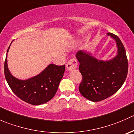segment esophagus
<instances>
[{"instance_id": "1", "label": "esophagus", "mask_w": 134, "mask_h": 134, "mask_svg": "<svg viewBox=\"0 0 134 134\" xmlns=\"http://www.w3.org/2000/svg\"><path fill=\"white\" fill-rule=\"evenodd\" d=\"M77 61L75 58H72L70 59L68 63L66 65V68L68 71H72L77 67Z\"/></svg>"}]
</instances>
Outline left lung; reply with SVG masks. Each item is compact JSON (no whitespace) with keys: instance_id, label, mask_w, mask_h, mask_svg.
Masks as SVG:
<instances>
[{"instance_id":"8db88e82","label":"left lung","mask_w":134,"mask_h":134,"mask_svg":"<svg viewBox=\"0 0 134 134\" xmlns=\"http://www.w3.org/2000/svg\"><path fill=\"white\" fill-rule=\"evenodd\" d=\"M107 35L116 42L117 52L113 58L107 61L97 59L85 50L76 54L82 75L80 93L93 102L103 100L117 92L125 82L128 73V59L123 44L113 34Z\"/></svg>"}]
</instances>
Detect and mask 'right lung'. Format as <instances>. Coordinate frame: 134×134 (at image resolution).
Masks as SVG:
<instances>
[{"instance_id": "obj_1", "label": "right lung", "mask_w": 134, "mask_h": 134, "mask_svg": "<svg viewBox=\"0 0 134 134\" xmlns=\"http://www.w3.org/2000/svg\"><path fill=\"white\" fill-rule=\"evenodd\" d=\"M7 54L4 62V75L12 91L21 100L32 105L43 104L51 100L56 93L63 76L65 65L58 66L49 64L39 75L27 80H19L13 76L9 71Z\"/></svg>"}]
</instances>
